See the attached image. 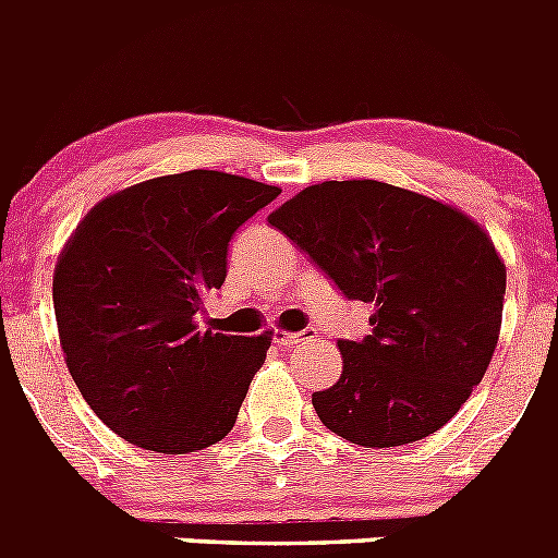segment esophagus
<instances>
[{
  "instance_id": "1",
  "label": "esophagus",
  "mask_w": 558,
  "mask_h": 558,
  "mask_svg": "<svg viewBox=\"0 0 558 558\" xmlns=\"http://www.w3.org/2000/svg\"><path fill=\"white\" fill-rule=\"evenodd\" d=\"M313 338H318L315 329H302V332H284V329H279V332H276V343L284 349H293L299 347V343H304V340H313Z\"/></svg>"
}]
</instances>
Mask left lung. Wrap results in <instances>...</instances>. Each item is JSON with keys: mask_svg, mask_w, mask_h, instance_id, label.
I'll return each instance as SVG.
<instances>
[{"mask_svg": "<svg viewBox=\"0 0 558 558\" xmlns=\"http://www.w3.org/2000/svg\"><path fill=\"white\" fill-rule=\"evenodd\" d=\"M268 223L307 251L372 335L338 340L343 372L313 393L324 425L360 447L413 445L445 427L489 368L506 265L461 209L383 181H324Z\"/></svg>", "mask_w": 558, "mask_h": 558, "instance_id": "8db88e82", "label": "left lung"}]
</instances>
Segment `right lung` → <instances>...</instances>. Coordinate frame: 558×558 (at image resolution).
I'll return each instance as SVG.
<instances>
[{"mask_svg": "<svg viewBox=\"0 0 558 558\" xmlns=\"http://www.w3.org/2000/svg\"><path fill=\"white\" fill-rule=\"evenodd\" d=\"M279 186L190 170L113 192L77 223L52 276L58 335L88 408L165 456L206 450L234 427L270 332H201L226 282V251Z\"/></svg>", "mask_w": 558, "mask_h": 558, "instance_id": "obj_1", "label": "right lung"}]
</instances>
